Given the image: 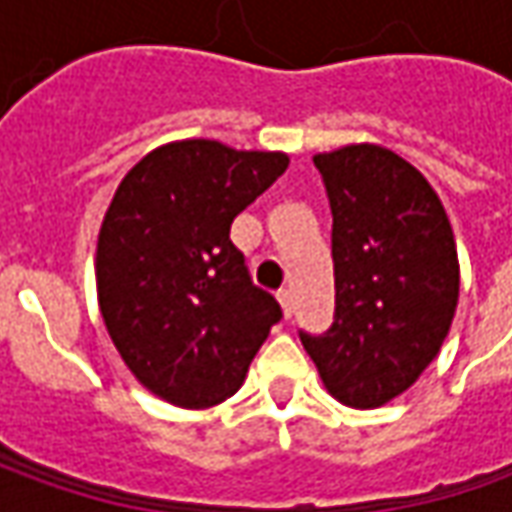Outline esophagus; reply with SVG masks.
Here are the masks:
<instances>
[{"instance_id":"obj_1","label":"esophagus","mask_w":512,"mask_h":512,"mask_svg":"<svg viewBox=\"0 0 512 512\" xmlns=\"http://www.w3.org/2000/svg\"><path fill=\"white\" fill-rule=\"evenodd\" d=\"M279 305L285 310V319H290V316H293V293H290V290H282V293H279Z\"/></svg>"}]
</instances>
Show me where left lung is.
Wrapping results in <instances>:
<instances>
[{
	"label": "left lung",
	"instance_id": "left-lung-1",
	"mask_svg": "<svg viewBox=\"0 0 512 512\" xmlns=\"http://www.w3.org/2000/svg\"><path fill=\"white\" fill-rule=\"evenodd\" d=\"M333 213L336 310L322 336L299 330L347 407H382L436 359L459 305V256L436 190L379 145L313 156Z\"/></svg>",
	"mask_w": 512,
	"mask_h": 512
}]
</instances>
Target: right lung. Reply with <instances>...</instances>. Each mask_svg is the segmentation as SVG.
Listing matches in <instances>:
<instances>
[{
    "instance_id": "obj_1",
    "label": "right lung",
    "mask_w": 512,
    "mask_h": 512,
    "mask_svg": "<svg viewBox=\"0 0 512 512\" xmlns=\"http://www.w3.org/2000/svg\"><path fill=\"white\" fill-rule=\"evenodd\" d=\"M287 165L285 153L185 139L150 150L116 187L96 245L99 310L159 399L190 410L230 399L282 319L230 225Z\"/></svg>"
}]
</instances>
